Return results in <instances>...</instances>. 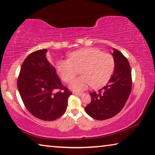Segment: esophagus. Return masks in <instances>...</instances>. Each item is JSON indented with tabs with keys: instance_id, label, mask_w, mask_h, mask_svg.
<instances>
[{
	"instance_id": "esophagus-1",
	"label": "esophagus",
	"mask_w": 155,
	"mask_h": 155,
	"mask_svg": "<svg viewBox=\"0 0 155 155\" xmlns=\"http://www.w3.org/2000/svg\"><path fill=\"white\" fill-rule=\"evenodd\" d=\"M74 95H78V96H81V95H83L84 94H83V93H78V92H74Z\"/></svg>"
}]
</instances>
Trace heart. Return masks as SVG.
I'll list each match as a JSON object with an SVG mask.
<instances>
[{
  "instance_id": "1",
  "label": "heart",
  "mask_w": 155,
  "mask_h": 155,
  "mask_svg": "<svg viewBox=\"0 0 155 155\" xmlns=\"http://www.w3.org/2000/svg\"><path fill=\"white\" fill-rule=\"evenodd\" d=\"M69 60H60L57 70L64 82L68 83L78 74L81 77L73 80L70 87L74 91H83L89 85L94 88L102 87L113 74L115 63L111 55L97 49L87 48L70 53Z\"/></svg>"
}]
</instances>
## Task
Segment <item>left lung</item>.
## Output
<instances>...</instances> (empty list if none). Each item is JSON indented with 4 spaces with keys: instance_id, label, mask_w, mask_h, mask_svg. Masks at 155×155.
Returning <instances> with one entry per match:
<instances>
[{
    "instance_id": "1",
    "label": "left lung",
    "mask_w": 155,
    "mask_h": 155,
    "mask_svg": "<svg viewBox=\"0 0 155 155\" xmlns=\"http://www.w3.org/2000/svg\"><path fill=\"white\" fill-rule=\"evenodd\" d=\"M113 50V74L108 84L98 92L90 93L91 101L85 108L87 114L96 120L110 119L120 112L131 91V71L129 61L119 50Z\"/></svg>"
}]
</instances>
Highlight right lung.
I'll use <instances>...</instances> for the list:
<instances>
[{
    "label": "right lung",
    "mask_w": 155,
    "mask_h": 155,
    "mask_svg": "<svg viewBox=\"0 0 155 155\" xmlns=\"http://www.w3.org/2000/svg\"><path fill=\"white\" fill-rule=\"evenodd\" d=\"M47 52L46 49L36 51L25 59L18 87L28 110L39 119L51 121L65 112L72 93L62 85L55 68L47 60Z\"/></svg>",
    "instance_id": "add662e5"
}]
</instances>
